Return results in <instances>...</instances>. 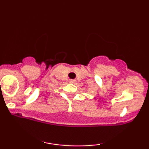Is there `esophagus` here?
Instances as JSON below:
<instances>
[{
    "instance_id": "34e87169",
    "label": "esophagus",
    "mask_w": 149,
    "mask_h": 149,
    "mask_svg": "<svg viewBox=\"0 0 149 149\" xmlns=\"http://www.w3.org/2000/svg\"><path fill=\"white\" fill-rule=\"evenodd\" d=\"M69 83H75V80H69Z\"/></svg>"
}]
</instances>
